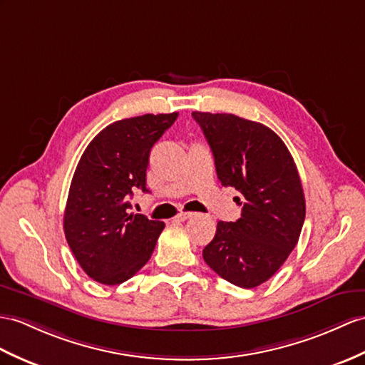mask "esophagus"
Returning <instances> with one entry per match:
<instances>
[{
    "mask_svg": "<svg viewBox=\"0 0 365 365\" xmlns=\"http://www.w3.org/2000/svg\"><path fill=\"white\" fill-rule=\"evenodd\" d=\"M195 215V213H192V212H180L176 215V218L180 220V221H185V220H189V218H192Z\"/></svg>",
    "mask_w": 365,
    "mask_h": 365,
    "instance_id": "34e87169",
    "label": "esophagus"
}]
</instances>
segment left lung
<instances>
[{"mask_svg": "<svg viewBox=\"0 0 365 365\" xmlns=\"http://www.w3.org/2000/svg\"><path fill=\"white\" fill-rule=\"evenodd\" d=\"M225 187L240 192L237 221H218L202 259L240 288L271 279L294 250L305 220L300 176L283 140L263 123L235 114L193 111Z\"/></svg>", "mask_w": 365, "mask_h": 365, "instance_id": "8db88e82", "label": "left lung"}]
</instances>
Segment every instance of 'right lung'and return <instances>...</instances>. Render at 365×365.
I'll return each mask as SVG.
<instances>
[{
	"label": "right lung",
	"mask_w": 365,
	"mask_h": 365,
	"mask_svg": "<svg viewBox=\"0 0 365 365\" xmlns=\"http://www.w3.org/2000/svg\"><path fill=\"white\" fill-rule=\"evenodd\" d=\"M178 113L111 123L86 147L71 181L63 229L82 269L102 285L131 279L150 257L164 223L131 213L133 190L145 187L148 158Z\"/></svg>",
	"instance_id": "add662e5"
}]
</instances>
